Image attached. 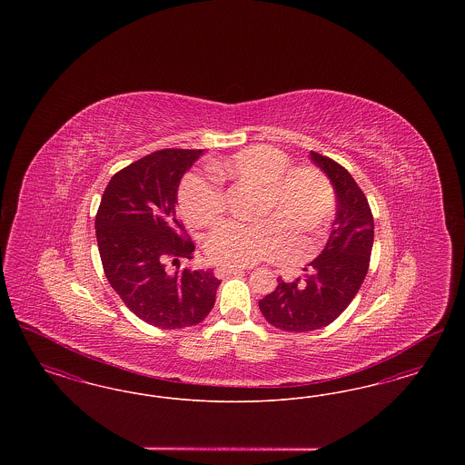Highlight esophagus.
Here are the masks:
<instances>
[{"label": "esophagus", "instance_id": "obj_1", "mask_svg": "<svg viewBox=\"0 0 465 465\" xmlns=\"http://www.w3.org/2000/svg\"><path fill=\"white\" fill-rule=\"evenodd\" d=\"M242 266H233V265H218L216 268V277H226V275H232V273H237V272H242Z\"/></svg>", "mask_w": 465, "mask_h": 465}]
</instances>
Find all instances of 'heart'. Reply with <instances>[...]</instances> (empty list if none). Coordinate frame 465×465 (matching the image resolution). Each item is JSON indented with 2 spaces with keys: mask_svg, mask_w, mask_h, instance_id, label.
<instances>
[{
  "mask_svg": "<svg viewBox=\"0 0 465 465\" xmlns=\"http://www.w3.org/2000/svg\"><path fill=\"white\" fill-rule=\"evenodd\" d=\"M218 174L249 177L265 186L263 211L277 213L262 222L222 223L207 239V256L223 265L247 266L286 251L289 262H303L313 252V242H303L292 230L317 237L334 213L331 181L315 167L291 169L284 152L258 144L241 150L211 167ZM179 205L193 228L209 226L224 211V192L213 177L192 173L183 179Z\"/></svg>",
  "mask_w": 465,
  "mask_h": 465,
  "instance_id": "1",
  "label": "heart"
}]
</instances>
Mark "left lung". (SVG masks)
<instances>
[{"instance_id":"8db88e82","label":"left lung","mask_w":465,"mask_h":465,"mask_svg":"<svg viewBox=\"0 0 465 465\" xmlns=\"http://www.w3.org/2000/svg\"><path fill=\"white\" fill-rule=\"evenodd\" d=\"M310 162L331 181V233L321 254L303 268V279H277L275 291L260 300L266 321L289 332L321 330L351 305L368 273L375 235L370 203L347 169L315 152H310Z\"/></svg>"}]
</instances>
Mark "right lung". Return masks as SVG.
<instances>
[{
	"mask_svg": "<svg viewBox=\"0 0 465 465\" xmlns=\"http://www.w3.org/2000/svg\"><path fill=\"white\" fill-rule=\"evenodd\" d=\"M203 150H160L111 177L95 216V237L106 279L141 321L179 330L202 322L222 281L213 268L169 270L192 258L183 235L177 190Z\"/></svg>",
	"mask_w": 465,
	"mask_h": 465,
	"instance_id": "add662e5",
	"label": "right lung"
}]
</instances>
